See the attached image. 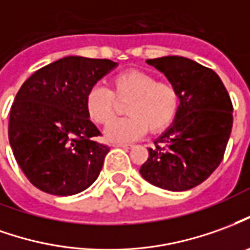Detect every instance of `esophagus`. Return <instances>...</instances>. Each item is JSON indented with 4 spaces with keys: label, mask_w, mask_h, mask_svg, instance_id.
I'll return each instance as SVG.
<instances>
[{
    "label": "esophagus",
    "mask_w": 250,
    "mask_h": 250,
    "mask_svg": "<svg viewBox=\"0 0 250 250\" xmlns=\"http://www.w3.org/2000/svg\"><path fill=\"white\" fill-rule=\"evenodd\" d=\"M112 146L113 147H122V149H130L131 147L130 145H125V143H115Z\"/></svg>",
    "instance_id": "1"
}]
</instances>
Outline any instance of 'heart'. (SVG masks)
I'll use <instances>...</instances> for the list:
<instances>
[{
    "label": "heart",
    "instance_id": "heart-1",
    "mask_svg": "<svg viewBox=\"0 0 250 250\" xmlns=\"http://www.w3.org/2000/svg\"><path fill=\"white\" fill-rule=\"evenodd\" d=\"M112 90L103 85L89 89L85 97L86 113L97 125L112 122L118 111V101L127 103L128 118L107 125L104 135L109 142H131L167 130L179 113V89L172 83L158 81L157 77L141 70L122 73L112 80Z\"/></svg>",
    "mask_w": 250,
    "mask_h": 250
}]
</instances>
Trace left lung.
Here are the masks:
<instances>
[{"label": "left lung", "mask_w": 250, "mask_h": 250, "mask_svg": "<svg viewBox=\"0 0 250 250\" xmlns=\"http://www.w3.org/2000/svg\"><path fill=\"white\" fill-rule=\"evenodd\" d=\"M179 89V113L154 141L139 173L167 191L202 184L221 164L233 127V104L215 71L184 57L147 59Z\"/></svg>", "instance_id": "obj_1"}]
</instances>
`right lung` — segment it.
<instances>
[{"label":"right lung","instance_id":"right-lung-1","mask_svg":"<svg viewBox=\"0 0 250 250\" xmlns=\"http://www.w3.org/2000/svg\"><path fill=\"white\" fill-rule=\"evenodd\" d=\"M118 66L109 59L66 57L47 64L22 83L10 108L9 143L19 167L40 191L70 196L100 174L109 151L93 138L89 89Z\"/></svg>","mask_w":250,"mask_h":250}]
</instances>
